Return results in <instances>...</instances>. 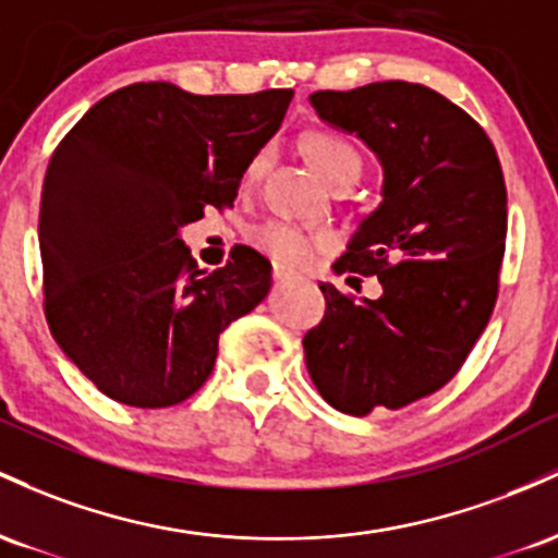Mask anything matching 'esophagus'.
Instances as JSON below:
<instances>
[{"label": "esophagus", "instance_id": "1", "mask_svg": "<svg viewBox=\"0 0 558 558\" xmlns=\"http://www.w3.org/2000/svg\"><path fill=\"white\" fill-rule=\"evenodd\" d=\"M274 279H277V281H290V279H298V274L290 271V268H287V266H279V263H277V266H274Z\"/></svg>", "mask_w": 558, "mask_h": 558}]
</instances>
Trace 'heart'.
<instances>
[{
    "label": "heart",
    "instance_id": "b5f03b06",
    "mask_svg": "<svg viewBox=\"0 0 558 558\" xmlns=\"http://www.w3.org/2000/svg\"><path fill=\"white\" fill-rule=\"evenodd\" d=\"M305 155L313 162L318 173L329 181L331 186L340 181L359 179L363 158L359 149L350 144L345 136L329 134V131H316L305 140ZM263 166H266V153H258L250 160L245 181H255L260 177ZM253 245L271 255L274 260L287 263V266H305L316 258V253L329 250L335 245V234L329 229H305L292 221H281V218H271V221L260 223L253 229Z\"/></svg>",
    "mask_w": 558,
    "mask_h": 558
}]
</instances>
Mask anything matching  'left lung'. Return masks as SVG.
Here are the masks:
<instances>
[{
    "instance_id": "left-lung-1",
    "label": "left lung",
    "mask_w": 558,
    "mask_h": 558,
    "mask_svg": "<svg viewBox=\"0 0 558 558\" xmlns=\"http://www.w3.org/2000/svg\"><path fill=\"white\" fill-rule=\"evenodd\" d=\"M329 126L355 134L381 166V203L337 258L377 277V300L322 284L327 313L303 337L305 366L337 411L403 409L453 379L485 331L506 247L496 147L469 112L409 81L313 92Z\"/></svg>"
}]
</instances>
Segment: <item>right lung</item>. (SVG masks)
<instances>
[{"label": "right lung", "mask_w": 558, "mask_h": 558, "mask_svg": "<svg viewBox=\"0 0 558 558\" xmlns=\"http://www.w3.org/2000/svg\"><path fill=\"white\" fill-rule=\"evenodd\" d=\"M292 94L131 84L58 144L41 186L44 313L99 392L134 409L181 403L210 377L218 335L268 295L260 253L240 245L208 274L181 227L234 203Z\"/></svg>", "instance_id": "right-lung-1"}]
</instances>
